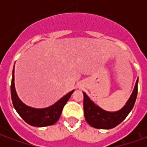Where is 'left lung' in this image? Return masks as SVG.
<instances>
[{
  "mask_svg": "<svg viewBox=\"0 0 147 147\" xmlns=\"http://www.w3.org/2000/svg\"><path fill=\"white\" fill-rule=\"evenodd\" d=\"M138 94V80L133 93L123 109L115 113H109L103 110L93 103L90 98L83 92V109L84 117L86 122L90 126L99 129H111L117 126L123 121L129 114L136 102Z\"/></svg>",
  "mask_w": 147,
  "mask_h": 147,
  "instance_id": "obj_1",
  "label": "left lung"
}]
</instances>
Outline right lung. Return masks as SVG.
Instances as JSON below:
<instances>
[{
    "label": "right lung",
    "mask_w": 147,
    "mask_h": 147,
    "mask_svg": "<svg viewBox=\"0 0 147 147\" xmlns=\"http://www.w3.org/2000/svg\"><path fill=\"white\" fill-rule=\"evenodd\" d=\"M74 90L71 91L60 99L57 103L45 109H34L24 105L18 98L14 84V68L12 71V79L11 83V96L12 104L16 110L20 114L24 121L34 127H45L54 124L61 117L63 108L72 94Z\"/></svg>",
    "instance_id": "add662e5"
}]
</instances>
